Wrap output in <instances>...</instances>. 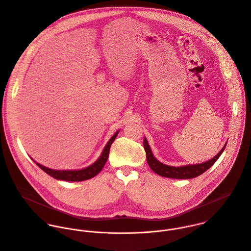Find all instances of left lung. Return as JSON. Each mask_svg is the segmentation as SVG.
<instances>
[{
    "instance_id": "left-lung-1",
    "label": "left lung",
    "mask_w": 251,
    "mask_h": 251,
    "mask_svg": "<svg viewBox=\"0 0 251 251\" xmlns=\"http://www.w3.org/2000/svg\"><path fill=\"white\" fill-rule=\"evenodd\" d=\"M226 146H227V143L223 147V149L218 152V154L208 161H205L201 164H195V165L192 164V165L174 167V166H169V165L163 164L160 161H158L153 156L147 139L146 138L144 139V148H145L146 154H147V161H148V164L150 165V167L151 168V170L154 173H156L162 177L172 178V179H193V178H196V177L201 175L216 162V160L220 157V155L224 151Z\"/></svg>"
}]
</instances>
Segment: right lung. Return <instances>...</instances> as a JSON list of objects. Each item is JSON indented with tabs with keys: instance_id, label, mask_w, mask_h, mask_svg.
Segmentation results:
<instances>
[{
	"instance_id": "add662e5",
	"label": "right lung",
	"mask_w": 251,
	"mask_h": 251,
	"mask_svg": "<svg viewBox=\"0 0 251 251\" xmlns=\"http://www.w3.org/2000/svg\"><path fill=\"white\" fill-rule=\"evenodd\" d=\"M118 133H119V131H117L111 137V139L107 142L106 146L104 147V149H103L100 156L98 158V160L95 163H93L92 165H90V166H88L84 169H80V170H54V169H50V168H48L46 166H43L40 163H37L36 161H34V162L44 172H46L48 175H50V177H52L56 180H61V181H66V182H80V181L89 180V179L95 177L96 175H98L101 171V169L103 168V166L106 163V160L108 158V155H109L110 146L114 142Z\"/></svg>"
}]
</instances>
